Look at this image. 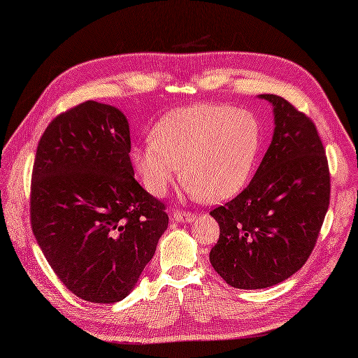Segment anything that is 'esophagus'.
I'll return each mask as SVG.
<instances>
[{"label": "esophagus", "instance_id": "34e87169", "mask_svg": "<svg viewBox=\"0 0 358 358\" xmlns=\"http://www.w3.org/2000/svg\"><path fill=\"white\" fill-rule=\"evenodd\" d=\"M173 220H177L178 223H191L195 220V215L192 214V212H186V210H173Z\"/></svg>", "mask_w": 358, "mask_h": 358}]
</instances>
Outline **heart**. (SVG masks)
<instances>
[{
  "instance_id": "heart-1",
  "label": "heart",
  "mask_w": 358,
  "mask_h": 358,
  "mask_svg": "<svg viewBox=\"0 0 358 358\" xmlns=\"http://www.w3.org/2000/svg\"><path fill=\"white\" fill-rule=\"evenodd\" d=\"M263 143L252 112L229 104L200 103L167 113L152 138L132 149L143 186L162 196L177 177L196 200L220 203L243 191Z\"/></svg>"
}]
</instances>
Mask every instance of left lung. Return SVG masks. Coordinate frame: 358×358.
<instances>
[{
	"label": "left lung",
	"mask_w": 358,
	"mask_h": 358,
	"mask_svg": "<svg viewBox=\"0 0 358 358\" xmlns=\"http://www.w3.org/2000/svg\"><path fill=\"white\" fill-rule=\"evenodd\" d=\"M260 98L273 106L271 146L248 187L210 210L220 224L210 264L237 289L269 287L299 271L329 208L328 158L313 120L278 95Z\"/></svg>",
	"instance_id": "left-lung-1"
}]
</instances>
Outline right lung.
<instances>
[{"label": "right lung", "instance_id": "obj_1", "mask_svg": "<svg viewBox=\"0 0 358 358\" xmlns=\"http://www.w3.org/2000/svg\"><path fill=\"white\" fill-rule=\"evenodd\" d=\"M124 113L85 101L50 121L36 148L30 224L62 283L90 303L132 291L167 229L166 206L134 178Z\"/></svg>", "mask_w": 358, "mask_h": 358}]
</instances>
